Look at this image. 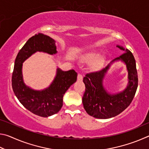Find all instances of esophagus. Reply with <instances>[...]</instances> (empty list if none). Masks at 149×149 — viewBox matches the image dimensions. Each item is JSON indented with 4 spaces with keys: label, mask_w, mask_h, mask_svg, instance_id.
Segmentation results:
<instances>
[{
    "label": "esophagus",
    "mask_w": 149,
    "mask_h": 149,
    "mask_svg": "<svg viewBox=\"0 0 149 149\" xmlns=\"http://www.w3.org/2000/svg\"><path fill=\"white\" fill-rule=\"evenodd\" d=\"M82 80H83V75L81 74H78V75H77V81H81Z\"/></svg>",
    "instance_id": "obj_1"
}]
</instances>
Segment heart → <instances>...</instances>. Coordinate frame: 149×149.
Instances as JSON below:
<instances>
[{"mask_svg":"<svg viewBox=\"0 0 149 149\" xmlns=\"http://www.w3.org/2000/svg\"><path fill=\"white\" fill-rule=\"evenodd\" d=\"M87 62L94 60L93 62V67L95 69H99L102 66L104 62V58L102 56H99V54L97 52H91L86 58Z\"/></svg>","mask_w":149,"mask_h":149,"instance_id":"1","label":"heart"}]
</instances>
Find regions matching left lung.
Returning a JSON list of instances; mask_svg holds the SVG:
<instances>
[{
	"mask_svg": "<svg viewBox=\"0 0 149 149\" xmlns=\"http://www.w3.org/2000/svg\"><path fill=\"white\" fill-rule=\"evenodd\" d=\"M124 51L119 57L113 60L124 62L128 72V85L122 92L110 94L103 86L102 81L110 64L104 68L97 72H91L84 77L85 91L82 99L85 111L91 116L99 119H107L120 114L129 107L134 98L138 86L137 72L136 63L132 52L117 45Z\"/></svg>",
	"mask_w": 149,
	"mask_h": 149,
	"instance_id": "obj_1",
	"label": "left lung"
}]
</instances>
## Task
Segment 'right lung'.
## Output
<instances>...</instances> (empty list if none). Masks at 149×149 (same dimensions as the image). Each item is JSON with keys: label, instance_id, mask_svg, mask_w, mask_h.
<instances>
[{"label": "right lung", "instance_id": "add662e5", "mask_svg": "<svg viewBox=\"0 0 149 149\" xmlns=\"http://www.w3.org/2000/svg\"><path fill=\"white\" fill-rule=\"evenodd\" d=\"M37 51L56 54L55 41L42 33L35 34L29 39L15 60L12 85L15 95L25 108L39 116L48 117L56 114L61 109L64 95L76 81L77 74L74 70L64 72L57 68L56 77L49 87L42 91L31 89L23 81L22 64Z\"/></svg>", "mask_w": 149, "mask_h": 149}]
</instances>
